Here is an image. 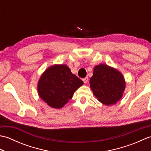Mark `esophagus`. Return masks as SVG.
<instances>
[{
    "label": "esophagus",
    "instance_id": "34e87169",
    "mask_svg": "<svg viewBox=\"0 0 151 151\" xmlns=\"http://www.w3.org/2000/svg\"><path fill=\"white\" fill-rule=\"evenodd\" d=\"M82 81H83V82L85 83V84H87V83L88 82L89 78H88V77H85V78H84L82 79Z\"/></svg>",
    "mask_w": 151,
    "mask_h": 151
}]
</instances>
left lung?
I'll list each match as a JSON object with an SVG mask.
<instances>
[{
    "mask_svg": "<svg viewBox=\"0 0 151 151\" xmlns=\"http://www.w3.org/2000/svg\"><path fill=\"white\" fill-rule=\"evenodd\" d=\"M89 84L98 101L106 106L116 104L123 97L126 86L120 71L102 63L95 67Z\"/></svg>",
    "mask_w": 151,
    "mask_h": 151,
    "instance_id": "1",
    "label": "left lung"
}]
</instances>
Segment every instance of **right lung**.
<instances>
[{"label": "right lung", "instance_id": "1", "mask_svg": "<svg viewBox=\"0 0 151 151\" xmlns=\"http://www.w3.org/2000/svg\"><path fill=\"white\" fill-rule=\"evenodd\" d=\"M84 82L71 73L69 67L55 64L45 70L37 83L40 97L50 107L59 109L71 99Z\"/></svg>", "mask_w": 151, "mask_h": 151}]
</instances>
